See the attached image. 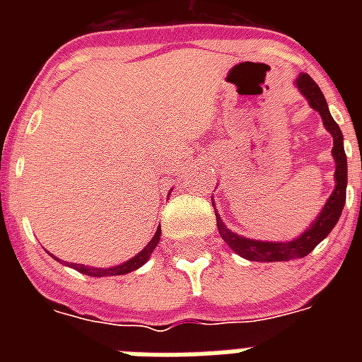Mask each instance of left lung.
<instances>
[{
  "label": "left lung",
  "mask_w": 362,
  "mask_h": 362,
  "mask_svg": "<svg viewBox=\"0 0 362 362\" xmlns=\"http://www.w3.org/2000/svg\"><path fill=\"white\" fill-rule=\"evenodd\" d=\"M298 92L303 93L304 98L308 99L310 107L317 110L321 116V120L325 124L327 131L332 135L334 146H332V158L337 161V173H334V192L331 193V197L327 199V203L323 204V210L320 216L312 221V226L306 231L297 237L295 240L287 242H264V240H252V238H244L237 233H233L231 229H227L226 223L221 221L220 214L216 212V226L220 231L221 238L227 242V246L231 247L233 252L238 253L240 257L247 259V261H259V263H272V261H293V259L306 257L323 238L332 231V227L337 226V221L340 220L344 204H346V187H348V159H346V152H344V135L334 118L329 112V105L320 90V86L312 81V76L306 73H300L297 76Z\"/></svg>",
  "instance_id": "obj_1"
}]
</instances>
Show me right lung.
I'll return each instance as SVG.
<instances>
[{
    "label": "right lung",
    "instance_id": "right-lung-1",
    "mask_svg": "<svg viewBox=\"0 0 362 362\" xmlns=\"http://www.w3.org/2000/svg\"><path fill=\"white\" fill-rule=\"evenodd\" d=\"M159 237H161V227H158V231H156V235L152 237V240L148 242L146 246L142 247L141 252L136 253L135 257H131L129 261H125V263L118 264V267H110V269H98V267H88V264H76V263H71L69 267H71V269L78 270V272H82V274L93 276V278H101V276L127 274V272H133V270L141 269L142 264L146 263L148 259H150V255H152L153 250H156V246H158ZM54 259H58V257H54ZM58 261H59V259H58ZM65 264H67V263H65Z\"/></svg>",
    "mask_w": 362,
    "mask_h": 362
}]
</instances>
